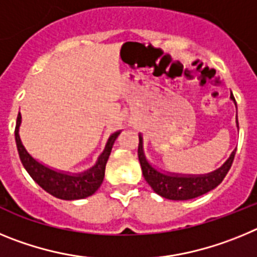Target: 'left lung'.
<instances>
[{
    "label": "left lung",
    "mask_w": 257,
    "mask_h": 257,
    "mask_svg": "<svg viewBox=\"0 0 257 257\" xmlns=\"http://www.w3.org/2000/svg\"><path fill=\"white\" fill-rule=\"evenodd\" d=\"M231 99L234 100V96L231 95ZM140 166H142L143 175L147 183L151 185L152 189L160 194L161 197L172 201H187V199L196 198L202 196L215 188L224 180L226 174L231 167V163L234 160L235 151L231 153L229 160L216 171L207 175H199V176H180V175H166L157 171L148 163L143 153V139L139 136V148H138Z\"/></svg>",
    "instance_id": "left-lung-1"
}]
</instances>
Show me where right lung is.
Segmentation results:
<instances>
[{"instance_id":"obj_1","label":"right lung","mask_w":257,"mask_h":257,"mask_svg":"<svg viewBox=\"0 0 257 257\" xmlns=\"http://www.w3.org/2000/svg\"><path fill=\"white\" fill-rule=\"evenodd\" d=\"M20 121H22V115L19 113L17 119V126H15V142H17L18 153H19L20 161H22L24 169L27 170V172L31 175V178L42 189L46 190L51 196L56 197L59 199L72 201V199H82L86 198V197L92 196L100 188L101 183L104 180L106 161H108L109 154L112 151L114 140L117 139L119 133L113 134L109 138L105 149H104V152L97 160L96 165L92 169H90L82 175L72 176V175L54 171V170L49 169L46 166L41 165L26 151L19 138Z\"/></svg>"}]
</instances>
